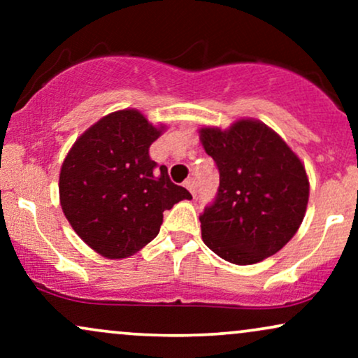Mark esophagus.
<instances>
[{
	"instance_id": "1",
	"label": "esophagus",
	"mask_w": 358,
	"mask_h": 358,
	"mask_svg": "<svg viewBox=\"0 0 358 358\" xmlns=\"http://www.w3.org/2000/svg\"><path fill=\"white\" fill-rule=\"evenodd\" d=\"M183 185H185V188H187V190L190 192L193 196L196 195V183H195V180H193V178H188L187 182H185Z\"/></svg>"
}]
</instances>
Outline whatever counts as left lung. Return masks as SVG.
<instances>
[{
	"mask_svg": "<svg viewBox=\"0 0 358 358\" xmlns=\"http://www.w3.org/2000/svg\"><path fill=\"white\" fill-rule=\"evenodd\" d=\"M200 139L220 175L215 199L200 215L207 248L239 266L276 254L305 217L310 183L303 163L252 119L227 131L202 127Z\"/></svg>",
	"mask_w": 358,
	"mask_h": 358,
	"instance_id": "8db88e82",
	"label": "left lung"
}]
</instances>
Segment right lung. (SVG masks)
I'll list each match as a JSON object with an SVG mask.
<instances>
[{"label":"right lung","instance_id":"right-lung-1","mask_svg":"<svg viewBox=\"0 0 358 358\" xmlns=\"http://www.w3.org/2000/svg\"><path fill=\"white\" fill-rule=\"evenodd\" d=\"M156 129L134 109L102 117L73 143L60 170V203L72 229L108 259L138 252L158 236L163 212L190 200L150 158Z\"/></svg>","mask_w":358,"mask_h":358}]
</instances>
